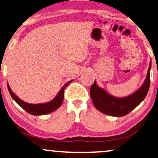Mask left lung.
<instances>
[{
	"instance_id": "8db88e82",
	"label": "left lung",
	"mask_w": 158,
	"mask_h": 158,
	"mask_svg": "<svg viewBox=\"0 0 158 158\" xmlns=\"http://www.w3.org/2000/svg\"><path fill=\"white\" fill-rule=\"evenodd\" d=\"M151 61L148 74L142 85L130 96L117 98L108 94L98 87L95 81L90 89V94L95 107L99 111L113 116H124L135 109L144 100L148 94L150 84Z\"/></svg>"
}]
</instances>
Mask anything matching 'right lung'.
I'll use <instances>...</instances> for the list:
<instances>
[{
	"instance_id": "obj_1",
	"label": "right lung",
	"mask_w": 158,
	"mask_h": 158,
	"mask_svg": "<svg viewBox=\"0 0 158 158\" xmlns=\"http://www.w3.org/2000/svg\"><path fill=\"white\" fill-rule=\"evenodd\" d=\"M72 81L73 80L64 84V85L62 86L61 89H60L57 96H56L52 100L49 101V102L47 103H38V104H32V103H29L22 101L12 91L9 85H8V83H7V85L8 91H9L12 98L14 99V100L16 101L23 109H24L26 111H27L28 113L30 114H32V115L40 116L50 114L54 111H55V110H57L58 108L62 105L64 98V90L65 89L67 86L68 85V84L71 83Z\"/></svg>"
}]
</instances>
